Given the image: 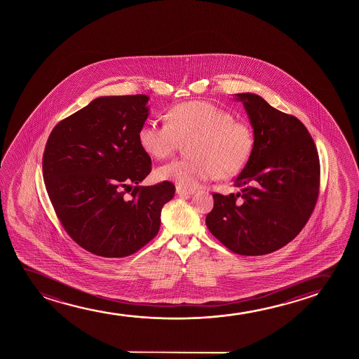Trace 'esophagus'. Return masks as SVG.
<instances>
[{
    "label": "esophagus",
    "mask_w": 359,
    "mask_h": 359,
    "mask_svg": "<svg viewBox=\"0 0 359 359\" xmlns=\"http://www.w3.org/2000/svg\"><path fill=\"white\" fill-rule=\"evenodd\" d=\"M177 194L180 197H190L195 194L194 190H189V189H185V187H177Z\"/></svg>",
    "instance_id": "1"
}]
</instances>
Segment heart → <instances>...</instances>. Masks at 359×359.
<instances>
[{
  "label": "heart",
  "mask_w": 359,
  "mask_h": 359,
  "mask_svg": "<svg viewBox=\"0 0 359 359\" xmlns=\"http://www.w3.org/2000/svg\"><path fill=\"white\" fill-rule=\"evenodd\" d=\"M168 123L147 121L138 131V142L156 159H165L182 141L192 138L187 153L162 165L157 175L185 189L196 187L218 175L226 179L241 172L254 149V133L244 121L224 109L205 100L174 105L168 111Z\"/></svg>",
  "instance_id": "1"
}]
</instances>
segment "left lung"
I'll use <instances>...</instances> for the list:
<instances>
[{"mask_svg": "<svg viewBox=\"0 0 359 359\" xmlns=\"http://www.w3.org/2000/svg\"><path fill=\"white\" fill-rule=\"evenodd\" d=\"M234 99L243 103L254 130V149L234 180L241 191L213 194L206 224L233 252L265 255L293 241L309 219L319 194V156L298 118L257 94Z\"/></svg>", "mask_w": 359, "mask_h": 359, "instance_id": "left-lung-1", "label": "left lung"}]
</instances>
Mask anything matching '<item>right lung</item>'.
I'll list each match as a JSON object with an SVG mask.
<instances>
[{"mask_svg": "<svg viewBox=\"0 0 359 359\" xmlns=\"http://www.w3.org/2000/svg\"><path fill=\"white\" fill-rule=\"evenodd\" d=\"M148 95L99 97L50 133L43 157L45 187L69 236L103 257L135 254L157 236L172 182L138 187L152 169L138 131L149 116ZM137 187L130 197L123 189Z\"/></svg>", "mask_w": 359, "mask_h": 359, "instance_id": "add662e5", "label": "right lung"}]
</instances>
